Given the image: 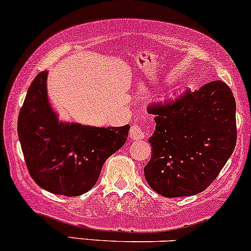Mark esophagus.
Returning a JSON list of instances; mask_svg holds the SVG:
<instances>
[{"mask_svg":"<svg viewBox=\"0 0 251 251\" xmlns=\"http://www.w3.org/2000/svg\"><path fill=\"white\" fill-rule=\"evenodd\" d=\"M129 138L132 140H141L145 138V132L141 128V126H139L138 124H133L131 129H129Z\"/></svg>","mask_w":251,"mask_h":251,"instance_id":"esophagus-1","label":"esophagus"}]
</instances>
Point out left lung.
Masks as SVG:
<instances>
[{
    "mask_svg": "<svg viewBox=\"0 0 251 251\" xmlns=\"http://www.w3.org/2000/svg\"><path fill=\"white\" fill-rule=\"evenodd\" d=\"M155 131L145 179L165 198L195 195L213 183L236 145V102L231 90L213 80L174 100L153 104Z\"/></svg>",
    "mask_w": 251,
    "mask_h": 251,
    "instance_id": "left-lung-1",
    "label": "left lung"
}]
</instances>
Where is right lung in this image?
I'll return each mask as SVG.
<instances>
[{"mask_svg":"<svg viewBox=\"0 0 251 251\" xmlns=\"http://www.w3.org/2000/svg\"><path fill=\"white\" fill-rule=\"evenodd\" d=\"M48 71L35 77L17 122L30 176L45 191L78 196L96 185L101 167L127 139L129 125L92 127L59 122L48 100Z\"/></svg>","mask_w":251,"mask_h":251,"instance_id":"1","label":"right lung"}]
</instances>
